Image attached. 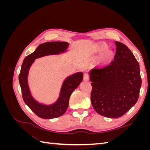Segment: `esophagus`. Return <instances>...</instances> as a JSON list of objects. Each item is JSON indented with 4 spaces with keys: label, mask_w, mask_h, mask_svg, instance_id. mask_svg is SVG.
I'll return each instance as SVG.
<instances>
[{
    "label": "esophagus",
    "mask_w": 150,
    "mask_h": 150,
    "mask_svg": "<svg viewBox=\"0 0 150 150\" xmlns=\"http://www.w3.org/2000/svg\"><path fill=\"white\" fill-rule=\"evenodd\" d=\"M89 79V76L88 74H84L83 76V80L84 81H88Z\"/></svg>",
    "instance_id": "esophagus-1"
}]
</instances>
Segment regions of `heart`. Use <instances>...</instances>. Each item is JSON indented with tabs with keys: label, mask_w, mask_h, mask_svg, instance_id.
<instances>
[{
	"label": "heart",
	"mask_w": 150,
	"mask_h": 150,
	"mask_svg": "<svg viewBox=\"0 0 150 150\" xmlns=\"http://www.w3.org/2000/svg\"><path fill=\"white\" fill-rule=\"evenodd\" d=\"M108 49L109 46L106 43L104 42L98 43L94 47V54L96 56H99L103 52H104L99 58L98 61V65L99 67H104L107 66L112 60L113 52L111 51H107Z\"/></svg>",
	"instance_id": "1"
}]
</instances>
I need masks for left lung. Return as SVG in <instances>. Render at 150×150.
<instances>
[{"instance_id": "8db88e82", "label": "left lung", "mask_w": 150, "mask_h": 150, "mask_svg": "<svg viewBox=\"0 0 150 150\" xmlns=\"http://www.w3.org/2000/svg\"><path fill=\"white\" fill-rule=\"evenodd\" d=\"M116 54L110 65L89 72L91 104L99 115L115 118L137 103L142 86L139 63L129 48L115 41Z\"/></svg>"}]
</instances>
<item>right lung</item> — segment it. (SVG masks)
Here are the masks:
<instances>
[{
    "label": "right lung",
    "instance_id": "add662e5",
    "mask_svg": "<svg viewBox=\"0 0 150 150\" xmlns=\"http://www.w3.org/2000/svg\"><path fill=\"white\" fill-rule=\"evenodd\" d=\"M69 43L66 42H47L40 44L35 51L25 57L21 66L19 81L22 98L30 110L40 118L52 119L64 115L69 105V98L73 91L78 87L83 79V72H78L69 76L63 82L59 96L51 104L39 103L32 96L28 85L30 68L35 59L49 55H57L67 51Z\"/></svg>",
    "mask_w": 150,
    "mask_h": 150
}]
</instances>
